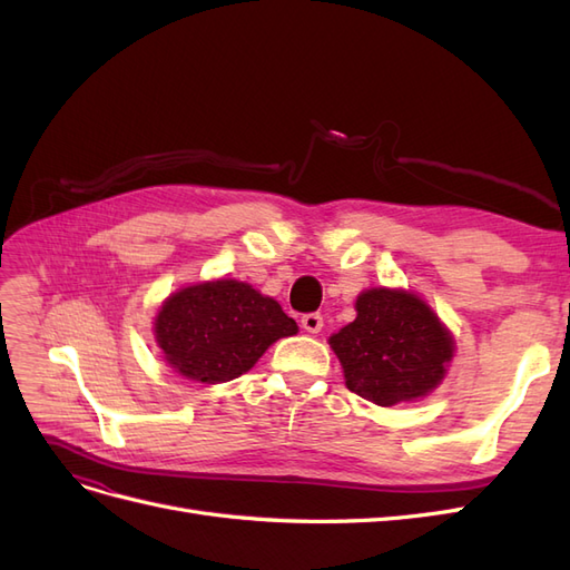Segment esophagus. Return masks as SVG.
<instances>
[{
    "label": "esophagus",
    "instance_id": "34e87169",
    "mask_svg": "<svg viewBox=\"0 0 570 570\" xmlns=\"http://www.w3.org/2000/svg\"><path fill=\"white\" fill-rule=\"evenodd\" d=\"M302 327H304L306 333H312V335L321 333L323 316L321 314H306V316H302Z\"/></svg>",
    "mask_w": 570,
    "mask_h": 570
}]
</instances>
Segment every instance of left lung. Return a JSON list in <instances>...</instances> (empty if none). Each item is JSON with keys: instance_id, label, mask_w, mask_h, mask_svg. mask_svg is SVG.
I'll return each instance as SVG.
<instances>
[{"instance_id": "1", "label": "left lung", "mask_w": 570, "mask_h": 570, "mask_svg": "<svg viewBox=\"0 0 570 570\" xmlns=\"http://www.w3.org/2000/svg\"><path fill=\"white\" fill-rule=\"evenodd\" d=\"M344 383L377 406L433 392L454 356V340L438 314L406 289L371 287L356 299V318L331 340Z\"/></svg>"}]
</instances>
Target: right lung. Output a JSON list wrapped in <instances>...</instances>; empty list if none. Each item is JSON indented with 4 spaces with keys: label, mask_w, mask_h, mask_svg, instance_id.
Instances as JSON below:
<instances>
[{
    "label": "right lung",
    "mask_w": 570,
    "mask_h": 570,
    "mask_svg": "<svg viewBox=\"0 0 570 570\" xmlns=\"http://www.w3.org/2000/svg\"><path fill=\"white\" fill-rule=\"evenodd\" d=\"M297 331L278 302L226 278L183 287L154 318V335L168 366L206 385L247 373L275 340Z\"/></svg>",
    "instance_id": "right-lung-1"
}]
</instances>
